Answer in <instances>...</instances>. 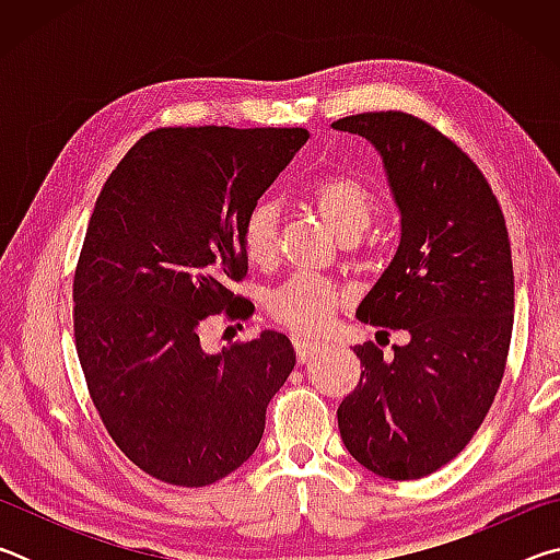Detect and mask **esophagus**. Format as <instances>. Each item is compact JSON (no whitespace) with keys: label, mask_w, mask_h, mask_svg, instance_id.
I'll return each mask as SVG.
<instances>
[{"label":"esophagus","mask_w":560,"mask_h":560,"mask_svg":"<svg viewBox=\"0 0 560 560\" xmlns=\"http://www.w3.org/2000/svg\"><path fill=\"white\" fill-rule=\"evenodd\" d=\"M291 346H293V350H296L299 363H308V360L320 350L318 343H314V340H306V338H293Z\"/></svg>","instance_id":"34e87169"}]
</instances>
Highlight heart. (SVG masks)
Segmentation results:
<instances>
[{
  "mask_svg": "<svg viewBox=\"0 0 560 560\" xmlns=\"http://www.w3.org/2000/svg\"><path fill=\"white\" fill-rule=\"evenodd\" d=\"M308 202L320 214L338 240L355 242L368 232L375 217V197L358 177L348 173H334L316 179L306 189ZM279 207L273 200H259L244 214L240 226V244L244 257L254 267H269L277 257ZM343 291L334 283L291 277L281 287L271 289L264 299L267 314L283 328L296 334H318L343 306Z\"/></svg>",
  "mask_w": 560,
  "mask_h": 560,
  "instance_id": "b5f03b06",
  "label": "heart"
}]
</instances>
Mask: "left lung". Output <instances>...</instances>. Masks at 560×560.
Segmentation results:
<instances>
[{"label":"left lung","instance_id":"obj_1","mask_svg":"<svg viewBox=\"0 0 560 560\" xmlns=\"http://www.w3.org/2000/svg\"><path fill=\"white\" fill-rule=\"evenodd\" d=\"M334 128L371 140L400 210V246L355 316L407 334L393 358L371 340L353 348L363 371L338 430L365 469L420 479L467 447L504 377L514 328L506 222L481 170L430 122L381 110Z\"/></svg>","mask_w":560,"mask_h":560}]
</instances>
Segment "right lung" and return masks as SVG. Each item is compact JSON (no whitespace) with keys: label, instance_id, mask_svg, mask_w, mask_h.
Returning a JSON list of instances; mask_svg holds the SVG:
<instances>
[{"label":"right lung","instance_id":"1","mask_svg":"<svg viewBox=\"0 0 560 560\" xmlns=\"http://www.w3.org/2000/svg\"><path fill=\"white\" fill-rule=\"evenodd\" d=\"M303 128H158L103 185L73 277V336L91 400L150 477L207 487L259 447L267 405L296 365L261 330L210 355L205 318H246L240 226L299 148Z\"/></svg>","mask_w":560,"mask_h":560}]
</instances>
